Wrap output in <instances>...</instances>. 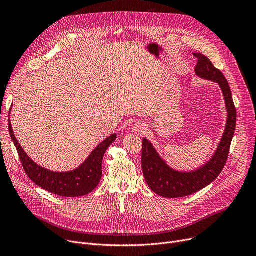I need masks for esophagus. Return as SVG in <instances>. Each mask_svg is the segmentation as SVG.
Returning <instances> with one entry per match:
<instances>
[{"label":"esophagus","mask_w":256,"mask_h":256,"mask_svg":"<svg viewBox=\"0 0 256 256\" xmlns=\"http://www.w3.org/2000/svg\"><path fill=\"white\" fill-rule=\"evenodd\" d=\"M145 130H146L145 126L141 122H137V124H134V126H132V132H138V134H143L145 132Z\"/></svg>","instance_id":"1"}]
</instances>
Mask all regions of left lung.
I'll return each instance as SVG.
<instances>
[{"label":"left lung","mask_w":256,"mask_h":256,"mask_svg":"<svg viewBox=\"0 0 256 256\" xmlns=\"http://www.w3.org/2000/svg\"><path fill=\"white\" fill-rule=\"evenodd\" d=\"M193 55L198 58L195 76L217 83L222 91L227 112L226 126L217 150L210 160L204 166L189 172L178 171L170 167L156 152L152 143L146 138L143 139L142 169L144 178L152 192L165 198L192 195L216 180L226 164L236 130V110L226 78L202 54L193 52Z\"/></svg>","instance_id":"8db88e82"}]
</instances>
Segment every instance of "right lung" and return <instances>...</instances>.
<instances>
[{"mask_svg":"<svg viewBox=\"0 0 256 256\" xmlns=\"http://www.w3.org/2000/svg\"><path fill=\"white\" fill-rule=\"evenodd\" d=\"M8 122L10 137L16 147L22 167L30 180L44 190L62 197H80L96 189L102 180L104 154L117 138V134H113L100 142L78 167L70 171L59 172L36 164L26 154L14 136L10 118Z\"/></svg>","mask_w":256,"mask_h":256,"instance_id":"add662e5","label":"right lung"}]
</instances>
